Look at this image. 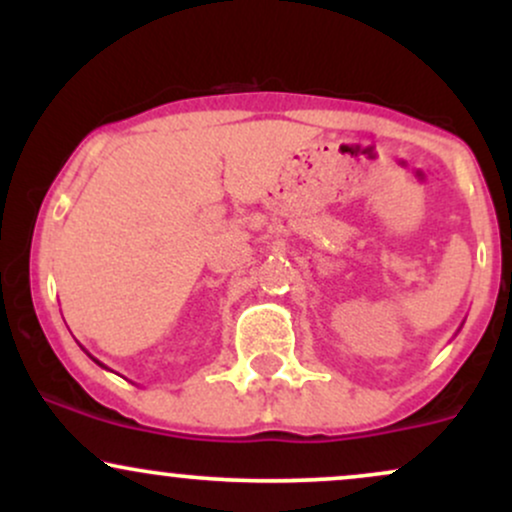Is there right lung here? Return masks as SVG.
<instances>
[{
  "mask_svg": "<svg viewBox=\"0 0 512 512\" xmlns=\"http://www.w3.org/2000/svg\"><path fill=\"white\" fill-rule=\"evenodd\" d=\"M84 351H86V349H84ZM86 354H88V351H86ZM88 356H91V354H88ZM91 358H93V356H91ZM93 361H96V363H98V366H101V368H105V366H103V363H101V361H98V358H93Z\"/></svg>",
  "mask_w": 512,
  "mask_h": 512,
  "instance_id": "right-lung-1",
  "label": "right lung"
}]
</instances>
